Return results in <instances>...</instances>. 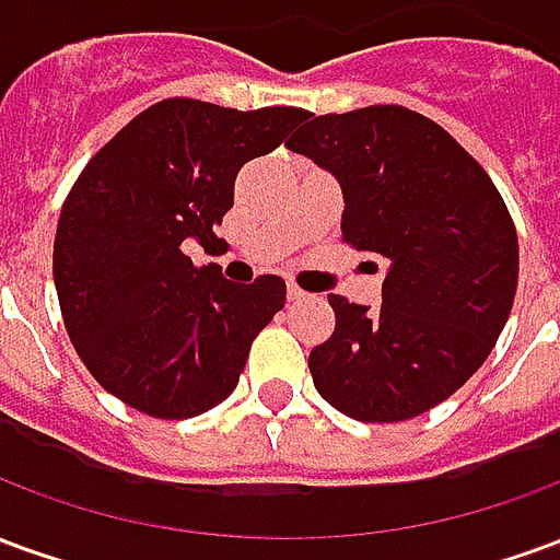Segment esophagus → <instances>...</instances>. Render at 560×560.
Here are the masks:
<instances>
[{
	"instance_id": "34e87169",
	"label": "esophagus",
	"mask_w": 560,
	"mask_h": 560,
	"mask_svg": "<svg viewBox=\"0 0 560 560\" xmlns=\"http://www.w3.org/2000/svg\"><path fill=\"white\" fill-rule=\"evenodd\" d=\"M303 296H305V291H300L296 284H288V300H291V303H296V300H303Z\"/></svg>"
}]
</instances>
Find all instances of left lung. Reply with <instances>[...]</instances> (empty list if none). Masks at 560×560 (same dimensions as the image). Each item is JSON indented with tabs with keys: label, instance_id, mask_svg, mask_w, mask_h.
Wrapping results in <instances>:
<instances>
[{
	"label": "left lung",
	"instance_id": "obj_1",
	"mask_svg": "<svg viewBox=\"0 0 560 560\" xmlns=\"http://www.w3.org/2000/svg\"><path fill=\"white\" fill-rule=\"evenodd\" d=\"M288 147L341 185V240L387 260L381 308L329 293L336 329L308 353L317 393L360 422L450 399L492 353L518 281L504 197L429 116L399 104L305 122Z\"/></svg>",
	"mask_w": 560,
	"mask_h": 560
}]
</instances>
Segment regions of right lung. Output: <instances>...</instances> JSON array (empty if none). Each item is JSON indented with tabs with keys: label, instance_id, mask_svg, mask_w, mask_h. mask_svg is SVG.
Returning <instances> with one entry per match:
<instances>
[{
	"label": "right lung",
	"instance_id": "1",
	"mask_svg": "<svg viewBox=\"0 0 560 560\" xmlns=\"http://www.w3.org/2000/svg\"><path fill=\"white\" fill-rule=\"evenodd\" d=\"M305 110H233L164 98L104 143L68 191L54 281L68 339L92 377L135 411L188 420L243 375L252 341L284 305V281L221 279L183 245L215 252L245 161L288 138Z\"/></svg>",
	"mask_w": 560,
	"mask_h": 560
}]
</instances>
